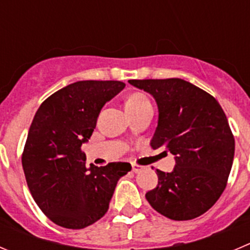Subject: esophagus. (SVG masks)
Wrapping results in <instances>:
<instances>
[{
    "label": "esophagus",
    "instance_id": "obj_1",
    "mask_svg": "<svg viewBox=\"0 0 250 250\" xmlns=\"http://www.w3.org/2000/svg\"><path fill=\"white\" fill-rule=\"evenodd\" d=\"M131 167H132V170H134L135 173H139V172H141L142 169H144V167H142V166H140V165H137V163H132Z\"/></svg>",
    "mask_w": 250,
    "mask_h": 250
}]
</instances>
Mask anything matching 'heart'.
<instances>
[{
  "instance_id": "1",
  "label": "heart",
  "mask_w": 250,
  "mask_h": 250,
  "mask_svg": "<svg viewBox=\"0 0 250 250\" xmlns=\"http://www.w3.org/2000/svg\"><path fill=\"white\" fill-rule=\"evenodd\" d=\"M147 105H151V102H149V99L147 98L144 93H140V92L132 93L126 101L127 111L139 110V109L144 108V106H147Z\"/></svg>"
}]
</instances>
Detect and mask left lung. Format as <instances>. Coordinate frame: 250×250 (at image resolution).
I'll use <instances>...</instances> for the list:
<instances>
[{
	"label": "left lung",
	"mask_w": 250,
	"mask_h": 250,
	"mask_svg": "<svg viewBox=\"0 0 250 250\" xmlns=\"http://www.w3.org/2000/svg\"><path fill=\"white\" fill-rule=\"evenodd\" d=\"M158 105L153 149L175 156L173 172L157 169L158 184L146 194L149 205L175 221L196 218L215 205L227 185L234 157V137L218 102L180 78L130 80Z\"/></svg>",
	"instance_id": "left-lung-1"
}]
</instances>
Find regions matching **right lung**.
<instances>
[{"label":"right lung","instance_id":"1","mask_svg":"<svg viewBox=\"0 0 250 250\" xmlns=\"http://www.w3.org/2000/svg\"><path fill=\"white\" fill-rule=\"evenodd\" d=\"M120 81H78L45 99L35 113L22 153L33 199L49 220L81 229L103 217L126 162L85 167L82 144L104 104L123 91Z\"/></svg>","mask_w":250,"mask_h":250}]
</instances>
